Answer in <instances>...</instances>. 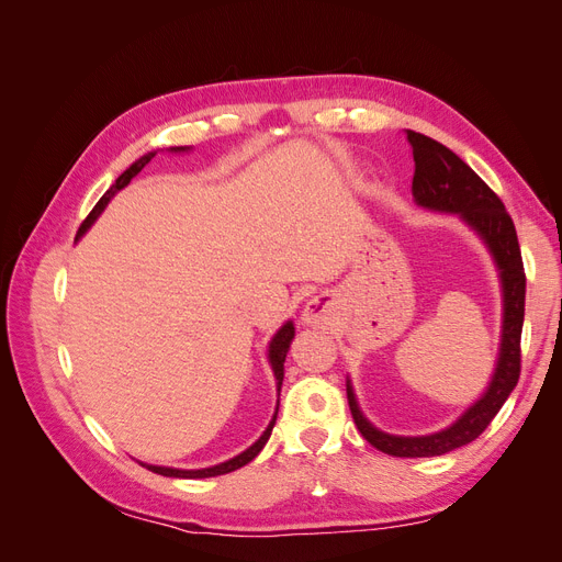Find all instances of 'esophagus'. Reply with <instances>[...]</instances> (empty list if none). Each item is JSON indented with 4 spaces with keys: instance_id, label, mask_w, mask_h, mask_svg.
Returning <instances> with one entry per match:
<instances>
[{
    "instance_id": "1",
    "label": "esophagus",
    "mask_w": 562,
    "mask_h": 562,
    "mask_svg": "<svg viewBox=\"0 0 562 562\" xmlns=\"http://www.w3.org/2000/svg\"><path fill=\"white\" fill-rule=\"evenodd\" d=\"M302 321L307 323V326H318V328H326L330 326L333 321V302L326 295H318L312 297L307 302V307L302 312Z\"/></svg>"
}]
</instances>
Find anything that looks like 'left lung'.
I'll return each mask as SVG.
<instances>
[{"label":"left lung","instance_id":"left-lung-1","mask_svg":"<svg viewBox=\"0 0 562 562\" xmlns=\"http://www.w3.org/2000/svg\"><path fill=\"white\" fill-rule=\"evenodd\" d=\"M407 143L413 147L415 176L413 194L419 206L434 211L459 213L467 223L479 232L490 252L495 255L504 288V330L497 370L483 398L473 403L450 429L431 436H389L378 431L361 415L356 405L353 391L347 382L349 411L356 429L378 450L394 457H436L462 448L479 438L487 424L495 419L499 407L512 394L520 378V335L525 318V267L518 234L512 215L506 213L502 199L490 190L469 164L459 159L452 149L438 140L415 131H405Z\"/></svg>","mask_w":562,"mask_h":562}]
</instances>
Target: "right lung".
Returning a JSON list of instances; mask_svg holds the SVG:
<instances>
[{
  "label": "right lung",
  "instance_id": "right-lung-1",
  "mask_svg": "<svg viewBox=\"0 0 562 562\" xmlns=\"http://www.w3.org/2000/svg\"><path fill=\"white\" fill-rule=\"evenodd\" d=\"M173 149H176V151H180V149H187V147H173ZM151 157H155V151H151V155L140 157L138 161H135L131 168H126V171L114 180V184L110 187V190H108L103 196H100V201L95 203L93 211H91V213L87 215V220H83V223H81L79 234H83V232H87V229L93 225V220H95L100 213H103V209L108 206V201L114 196V192L122 190V187H126V184L131 182V178L138 176V173L143 171V168L151 161ZM293 337H295L293 323H285V326L274 335V339H271V345H269V361H271V370H274V375H277L279 391H281V384H283V363H285V353H288V347H291V342H293ZM277 413H279V407H277ZM274 422H277V415H274V419L269 422L267 431L258 438V443H252L246 452L236 454L234 459H229V462H223V464L211 467V469H199V471H182V469H168V467H147V469H149V471H155V473H159V475H171V479H211V475H225V473H232V471H236V469L246 467L248 462H252L255 457H258V452L265 448V443H267L269 436H271V429H274Z\"/></svg>",
  "mask_w": 562,
  "mask_h": 562
}]
</instances>
